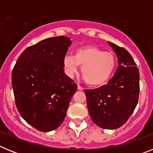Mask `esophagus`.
<instances>
[{
  "label": "esophagus",
  "instance_id": "obj_1",
  "mask_svg": "<svg viewBox=\"0 0 153 153\" xmlns=\"http://www.w3.org/2000/svg\"><path fill=\"white\" fill-rule=\"evenodd\" d=\"M77 89H78V90H79V91H82V90H83V87L79 86V85H78V86H77Z\"/></svg>",
  "mask_w": 153,
  "mask_h": 153
}]
</instances>
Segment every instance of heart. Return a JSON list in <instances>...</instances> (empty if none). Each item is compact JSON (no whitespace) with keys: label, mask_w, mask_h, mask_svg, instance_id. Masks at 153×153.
<instances>
[{"label":"heart","mask_w":153,"mask_h":153,"mask_svg":"<svg viewBox=\"0 0 153 153\" xmlns=\"http://www.w3.org/2000/svg\"><path fill=\"white\" fill-rule=\"evenodd\" d=\"M81 67V75L89 86L100 87L106 85L113 76L117 67L114 53L105 52L96 46H84L76 49L74 56H66L63 67L70 76Z\"/></svg>","instance_id":"heart-1"}]
</instances>
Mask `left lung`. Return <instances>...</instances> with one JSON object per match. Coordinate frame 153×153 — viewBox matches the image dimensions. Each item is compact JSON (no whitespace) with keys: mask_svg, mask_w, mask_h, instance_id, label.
<instances>
[{"mask_svg":"<svg viewBox=\"0 0 153 153\" xmlns=\"http://www.w3.org/2000/svg\"><path fill=\"white\" fill-rule=\"evenodd\" d=\"M118 59V67L107 85L86 90L87 107L93 122L102 129L122 126L137 105L140 72L126 49L108 42Z\"/></svg>","mask_w":153,"mask_h":153,"instance_id":"1","label":"left lung"}]
</instances>
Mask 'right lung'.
I'll return each instance as SVG.
<instances>
[{
  "label": "right lung",
  "mask_w": 153,
  "mask_h": 153,
  "mask_svg": "<svg viewBox=\"0 0 153 153\" xmlns=\"http://www.w3.org/2000/svg\"><path fill=\"white\" fill-rule=\"evenodd\" d=\"M71 44L70 37L64 36L41 40L24 50L12 71L17 110L41 132L61 125L77 89L63 70V59Z\"/></svg>",
  "instance_id": "obj_1"
}]
</instances>
